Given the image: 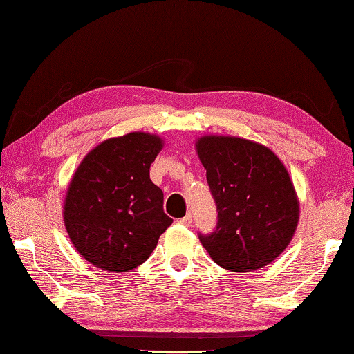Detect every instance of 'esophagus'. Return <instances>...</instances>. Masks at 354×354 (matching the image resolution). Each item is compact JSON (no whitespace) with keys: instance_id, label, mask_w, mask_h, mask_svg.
I'll use <instances>...</instances> for the list:
<instances>
[{"instance_id":"1","label":"esophagus","mask_w":354,"mask_h":354,"mask_svg":"<svg viewBox=\"0 0 354 354\" xmlns=\"http://www.w3.org/2000/svg\"><path fill=\"white\" fill-rule=\"evenodd\" d=\"M178 222L181 223V225H184V227H190V225H192V214H187L186 217L179 218Z\"/></svg>"}]
</instances>
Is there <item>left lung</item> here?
<instances>
[{
	"label": "left lung",
	"mask_w": 354,
	"mask_h": 354,
	"mask_svg": "<svg viewBox=\"0 0 354 354\" xmlns=\"http://www.w3.org/2000/svg\"><path fill=\"white\" fill-rule=\"evenodd\" d=\"M197 151L217 207L216 228L198 238L218 266L249 272L276 260L293 238L299 205L288 171L261 145L203 137Z\"/></svg>",
	"instance_id": "left-lung-1"
}]
</instances>
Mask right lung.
I'll list each match as a JSON object with an SVG mask.
<instances>
[{"instance_id":"right-lung-1","label":"right lung","mask_w":354,"mask_h":354,"mask_svg":"<svg viewBox=\"0 0 354 354\" xmlns=\"http://www.w3.org/2000/svg\"><path fill=\"white\" fill-rule=\"evenodd\" d=\"M162 140L143 132L110 138L89 153L67 190L64 223L83 258L110 272L137 268L173 218L149 179Z\"/></svg>"}]
</instances>
